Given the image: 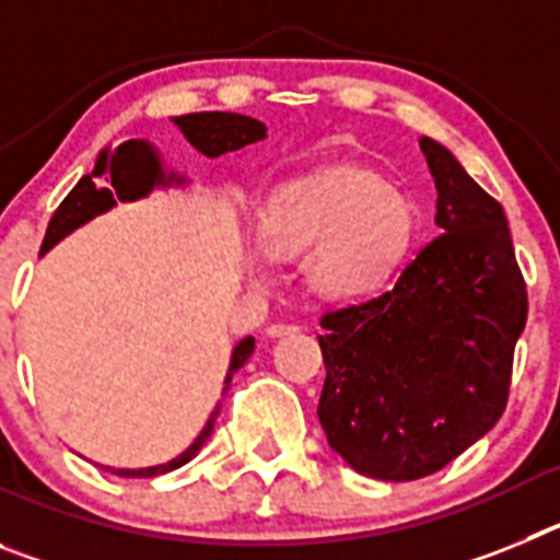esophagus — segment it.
I'll list each match as a JSON object with an SVG mask.
<instances>
[{
  "instance_id": "esophagus-1",
  "label": "esophagus",
  "mask_w": 560,
  "mask_h": 560,
  "mask_svg": "<svg viewBox=\"0 0 560 560\" xmlns=\"http://www.w3.org/2000/svg\"><path fill=\"white\" fill-rule=\"evenodd\" d=\"M296 325H289V323H275V325H269V328H266V334L271 336V339H280V336H289V334H296Z\"/></svg>"
}]
</instances>
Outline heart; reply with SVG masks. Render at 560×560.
<instances>
[{
	"label": "heart",
	"instance_id": "heart-1",
	"mask_svg": "<svg viewBox=\"0 0 560 560\" xmlns=\"http://www.w3.org/2000/svg\"><path fill=\"white\" fill-rule=\"evenodd\" d=\"M418 241L412 199L368 171L336 167L291 182L257 212V244L300 257L316 294L353 300L381 289Z\"/></svg>",
	"mask_w": 560,
	"mask_h": 560
}]
</instances>
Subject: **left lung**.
<instances>
[{
    "label": "left lung",
    "instance_id": "left-lung-1",
    "mask_svg": "<svg viewBox=\"0 0 560 560\" xmlns=\"http://www.w3.org/2000/svg\"><path fill=\"white\" fill-rule=\"evenodd\" d=\"M438 187V235L364 303L323 314V423L364 477L446 468L508 407L527 285L504 210L443 145L420 137Z\"/></svg>",
    "mask_w": 560,
    "mask_h": 560
}]
</instances>
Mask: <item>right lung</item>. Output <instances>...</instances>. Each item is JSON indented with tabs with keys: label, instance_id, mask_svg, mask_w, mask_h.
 I'll return each mask as SVG.
<instances>
[{
	"label": "right lung",
	"instance_id": "right-lung-1",
	"mask_svg": "<svg viewBox=\"0 0 560 560\" xmlns=\"http://www.w3.org/2000/svg\"><path fill=\"white\" fill-rule=\"evenodd\" d=\"M173 122L182 128V133L190 140V145L196 148V151L205 153V156H221V153L237 151V148H244L249 145V142H257L266 137L264 122L232 112L185 114V117H173ZM165 182H173V176H165V173H162L160 160H156V153L151 151L148 142L126 140L122 145L114 148V151L106 148V151L101 153V160H97L95 171L86 173V176L69 190L67 199L58 205V210L52 212L47 232H44L42 252H47L49 246H56L58 241H61L63 235H69L75 226L86 224L89 219H95L101 212L112 210L117 201L140 199V196H145L151 187L165 185ZM252 350H255V339H252V336L237 341L235 350H232L230 373H226L224 384H230L232 375L244 368V361L249 359ZM215 415H219V409L210 415L207 427L201 429L199 438L192 440V446L187 448V452H182L176 459H171V463L153 465V468H140V471H126V468H106V471L117 474V477H160V474H167L173 471V468H179V465L190 463V459L201 452L207 438H210Z\"/></svg>",
	"mask_w": 560,
	"mask_h": 560
}]
</instances>
